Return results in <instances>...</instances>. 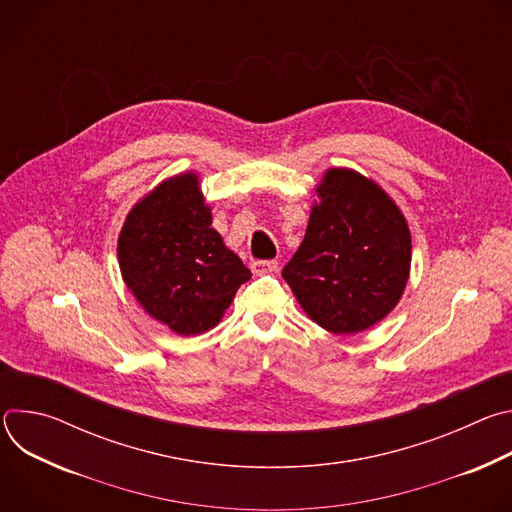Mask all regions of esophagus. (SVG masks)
Returning <instances> with one entry per match:
<instances>
[{
	"instance_id": "esophagus-1",
	"label": "esophagus",
	"mask_w": 512,
	"mask_h": 512,
	"mask_svg": "<svg viewBox=\"0 0 512 512\" xmlns=\"http://www.w3.org/2000/svg\"><path fill=\"white\" fill-rule=\"evenodd\" d=\"M277 269V261H253L251 263V271L255 275H267L273 273Z\"/></svg>"
}]
</instances>
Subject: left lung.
I'll return each instance as SVG.
<instances>
[{"instance_id": "8db88e82", "label": "left lung", "mask_w": 512, "mask_h": 512, "mask_svg": "<svg viewBox=\"0 0 512 512\" xmlns=\"http://www.w3.org/2000/svg\"><path fill=\"white\" fill-rule=\"evenodd\" d=\"M316 194L306 237L281 275L318 326L356 334L399 304L411 233L391 196L354 170H328Z\"/></svg>"}]
</instances>
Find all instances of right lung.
Masks as SVG:
<instances>
[{
	"mask_svg": "<svg viewBox=\"0 0 512 512\" xmlns=\"http://www.w3.org/2000/svg\"><path fill=\"white\" fill-rule=\"evenodd\" d=\"M210 225L198 176L186 172L143 196L117 241L125 285L145 312L180 336L214 328L251 279Z\"/></svg>",
	"mask_w": 512,
	"mask_h": 512,
	"instance_id": "1",
	"label": "right lung"
}]
</instances>
